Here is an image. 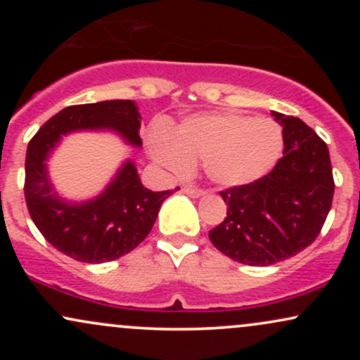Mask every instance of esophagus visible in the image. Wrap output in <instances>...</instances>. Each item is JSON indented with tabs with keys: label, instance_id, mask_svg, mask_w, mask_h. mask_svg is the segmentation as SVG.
<instances>
[{
	"label": "esophagus",
	"instance_id": "1",
	"mask_svg": "<svg viewBox=\"0 0 360 360\" xmlns=\"http://www.w3.org/2000/svg\"><path fill=\"white\" fill-rule=\"evenodd\" d=\"M183 191L186 194H189V196H193V198H200V196H203V194L206 193L205 189L194 188V186H186V188H183Z\"/></svg>",
	"mask_w": 360,
	"mask_h": 360
}]
</instances>
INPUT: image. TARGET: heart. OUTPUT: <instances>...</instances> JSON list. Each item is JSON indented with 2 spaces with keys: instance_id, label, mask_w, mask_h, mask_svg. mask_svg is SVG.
I'll list each match as a JSON object with an SVG mask.
<instances>
[{
  "instance_id": "obj_1",
  "label": "heart",
  "mask_w": 360,
  "mask_h": 360,
  "mask_svg": "<svg viewBox=\"0 0 360 360\" xmlns=\"http://www.w3.org/2000/svg\"><path fill=\"white\" fill-rule=\"evenodd\" d=\"M152 155L174 174L205 162L210 179L223 188L257 181L283 154V128L271 118L208 113L186 118L174 137L164 130L150 135Z\"/></svg>"
}]
</instances>
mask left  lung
Wrapping results in <instances>:
<instances>
[{
  "label": "left lung",
  "instance_id": "left-lung-1",
  "mask_svg": "<svg viewBox=\"0 0 360 360\" xmlns=\"http://www.w3.org/2000/svg\"><path fill=\"white\" fill-rule=\"evenodd\" d=\"M283 125L284 150L271 172L220 191L226 217L210 240L247 266H271L311 245L332 208V162L326 143L296 117L272 111Z\"/></svg>",
  "mask_w": 360,
  "mask_h": 360
}]
</instances>
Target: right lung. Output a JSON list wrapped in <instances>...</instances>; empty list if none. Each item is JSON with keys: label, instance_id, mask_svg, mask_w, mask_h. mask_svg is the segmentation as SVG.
I'll list each match as a JSON object with an SVG mask.
<instances>
[{"label": "right lung", "instance_id": "1", "mask_svg": "<svg viewBox=\"0 0 360 360\" xmlns=\"http://www.w3.org/2000/svg\"><path fill=\"white\" fill-rule=\"evenodd\" d=\"M82 128H111L140 146V113L134 101L113 100L68 106L32 137L25 160V201L44 238L79 262L101 264L128 254L147 237L160 205L174 191H150L137 169L127 162L117 179L96 200L68 205L51 193L44 160L60 135Z\"/></svg>", "mask_w": 360, "mask_h": 360}]
</instances>
